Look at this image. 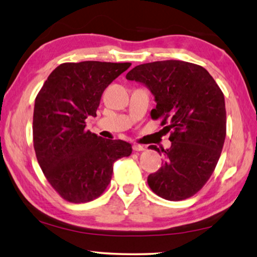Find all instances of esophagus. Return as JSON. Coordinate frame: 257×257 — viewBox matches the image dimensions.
I'll return each instance as SVG.
<instances>
[{
  "instance_id": "esophagus-1",
  "label": "esophagus",
  "mask_w": 257,
  "mask_h": 257,
  "mask_svg": "<svg viewBox=\"0 0 257 257\" xmlns=\"http://www.w3.org/2000/svg\"><path fill=\"white\" fill-rule=\"evenodd\" d=\"M133 150L135 152H142V151L145 150V147L143 146V145H139V144H134L133 145Z\"/></svg>"
}]
</instances>
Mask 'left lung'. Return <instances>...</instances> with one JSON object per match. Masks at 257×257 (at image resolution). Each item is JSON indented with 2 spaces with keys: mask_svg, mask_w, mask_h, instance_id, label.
I'll list each match as a JSON object with an SVG mask.
<instances>
[{
  "mask_svg": "<svg viewBox=\"0 0 257 257\" xmlns=\"http://www.w3.org/2000/svg\"><path fill=\"white\" fill-rule=\"evenodd\" d=\"M154 95L153 119L170 132L163 165L147 178L150 188L168 201L191 197L210 179L220 159L227 130L223 93L213 77L197 64L179 60L144 63L125 76Z\"/></svg>",
  "mask_w": 257,
  "mask_h": 257,
  "instance_id": "8db88e82",
  "label": "left lung"
}]
</instances>
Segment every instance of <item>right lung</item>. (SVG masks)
I'll return each mask as SVG.
<instances>
[{"instance_id": "obj_1", "label": "right lung", "mask_w": 257, "mask_h": 257, "mask_svg": "<svg viewBox=\"0 0 257 257\" xmlns=\"http://www.w3.org/2000/svg\"><path fill=\"white\" fill-rule=\"evenodd\" d=\"M132 66L84 61L62 63L44 82L35 99L34 149L47 181L71 203L97 198L112 178L113 163L132 154V145L104 139L86 130L96 116L104 89Z\"/></svg>"}]
</instances>
